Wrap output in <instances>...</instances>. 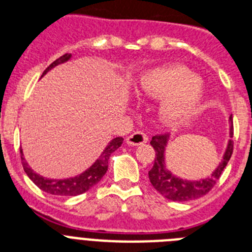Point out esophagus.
Wrapping results in <instances>:
<instances>
[{"instance_id":"1","label":"esophagus","mask_w":252,"mask_h":252,"mask_svg":"<svg viewBox=\"0 0 252 252\" xmlns=\"http://www.w3.org/2000/svg\"><path fill=\"white\" fill-rule=\"evenodd\" d=\"M147 140H149V137L147 134H145L144 132H133L132 134L126 137V144L129 145V146H138V145H144L146 144Z\"/></svg>"}]
</instances>
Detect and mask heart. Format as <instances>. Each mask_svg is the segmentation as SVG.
Returning a JSON list of instances; mask_svg holds the SVG:
<instances>
[{
	"label": "heart",
	"mask_w": 252,
	"mask_h": 252,
	"mask_svg": "<svg viewBox=\"0 0 252 252\" xmlns=\"http://www.w3.org/2000/svg\"><path fill=\"white\" fill-rule=\"evenodd\" d=\"M141 91L153 95L171 97L164 106L168 122H181L191 115L203 97L198 77L184 67H163L145 73L140 79Z\"/></svg>",
	"instance_id": "obj_1"
}]
</instances>
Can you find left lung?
<instances>
[{
	"instance_id": "1",
	"label": "left lung",
	"mask_w": 252,
	"mask_h": 252,
	"mask_svg": "<svg viewBox=\"0 0 252 252\" xmlns=\"http://www.w3.org/2000/svg\"><path fill=\"white\" fill-rule=\"evenodd\" d=\"M230 128L229 134L233 137V120L229 118ZM169 134H158L151 138L150 145L154 147L155 159L153 168L149 171V180L154 189L164 198L175 202H188L203 197L215 186L216 181L220 179L222 171L228 164L229 159L233 154V141H228V146L222 155L221 161L219 163L214 172L200 180H184L179 176L173 175L165 165V147L168 145Z\"/></svg>"
}]
</instances>
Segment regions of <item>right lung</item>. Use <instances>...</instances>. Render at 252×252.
I'll use <instances>...</instances> for the list:
<instances>
[{"mask_svg":"<svg viewBox=\"0 0 252 252\" xmlns=\"http://www.w3.org/2000/svg\"><path fill=\"white\" fill-rule=\"evenodd\" d=\"M71 59V54H64L62 55L61 58H58L57 61L50 64L48 68L45 69L42 76L46 75V73L50 71L52 68H54L55 66L58 64H62V63H66L67 61ZM41 76V77H42ZM123 137H116L114 140H111L108 142L107 146L105 147V150L99 155V158L94 161L93 164L84 171L83 173L75 176V177H68V179H46V177H42L41 175L36 173L33 169L31 168L28 163H27L26 158H24L23 151L20 149V157H22V164H23L24 172L27 173V176L32 180V183L36 186H38L41 190H44L46 193L53 194V195H64V197H73V195H79V194H83L85 191L93 188L95 184H98L102 180V177L105 176L106 171L108 168V159H110V155L119 149L123 144Z\"/></svg>","mask_w":252,"mask_h":252,"instance_id":"right-lung-1","label":"right lung"}]
</instances>
